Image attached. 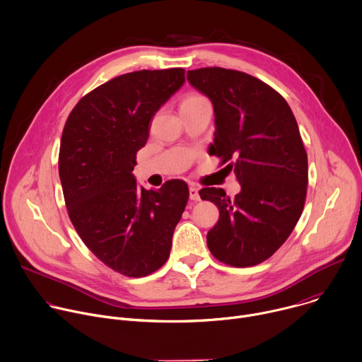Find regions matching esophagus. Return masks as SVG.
<instances>
[{
	"label": "esophagus",
	"mask_w": 362,
	"mask_h": 362,
	"mask_svg": "<svg viewBox=\"0 0 362 362\" xmlns=\"http://www.w3.org/2000/svg\"><path fill=\"white\" fill-rule=\"evenodd\" d=\"M189 196H190V199H192V200H194V202L200 200V196H199V189H197L196 186H190V187H189Z\"/></svg>",
	"instance_id": "34e87169"
}]
</instances>
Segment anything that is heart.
Wrapping results in <instances>:
<instances>
[{"mask_svg": "<svg viewBox=\"0 0 362 362\" xmlns=\"http://www.w3.org/2000/svg\"><path fill=\"white\" fill-rule=\"evenodd\" d=\"M204 98L202 95H197V93H192V95H187L182 102H193V100H203Z\"/></svg>", "mask_w": 362, "mask_h": 362, "instance_id": "b5f03b06", "label": "heart"}]
</instances>
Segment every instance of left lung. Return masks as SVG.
I'll list each match as a JSON object with an SVG mask.
<instances>
[{"mask_svg":"<svg viewBox=\"0 0 362 362\" xmlns=\"http://www.w3.org/2000/svg\"><path fill=\"white\" fill-rule=\"evenodd\" d=\"M187 81L214 109L210 152L234 169V197L204 187L220 217L207 233L210 253L233 267L272 257L294 230L305 202L308 162L297 120L286 99L263 81L218 66L187 72Z\"/></svg>","mask_w":362,"mask_h":362,"instance_id":"left-lung-1","label":"left lung"}]
</instances>
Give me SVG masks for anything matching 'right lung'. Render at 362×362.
Listing matches in <instances>:
<instances>
[{"mask_svg":"<svg viewBox=\"0 0 362 362\" xmlns=\"http://www.w3.org/2000/svg\"><path fill=\"white\" fill-rule=\"evenodd\" d=\"M183 83L182 68L116 76L86 93L64 127L59 179L69 218L85 246L128 277L166 263L189 199L183 180L146 190L132 173L149 122Z\"/></svg>","mask_w":362,"mask_h":362,"instance_id":"1","label":"right lung"}]
</instances>
